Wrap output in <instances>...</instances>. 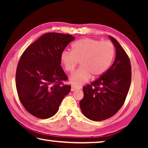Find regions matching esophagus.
Here are the masks:
<instances>
[{"instance_id": "esophagus-1", "label": "esophagus", "mask_w": 148, "mask_h": 148, "mask_svg": "<svg viewBox=\"0 0 148 148\" xmlns=\"http://www.w3.org/2000/svg\"><path fill=\"white\" fill-rule=\"evenodd\" d=\"M77 90V88H75V87H74V86H72V87H71V92H74V91H75V90Z\"/></svg>"}]
</instances>
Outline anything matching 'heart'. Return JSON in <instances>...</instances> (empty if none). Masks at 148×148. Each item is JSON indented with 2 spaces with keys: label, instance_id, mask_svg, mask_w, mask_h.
<instances>
[{
  "label": "heart",
  "instance_id": "1",
  "mask_svg": "<svg viewBox=\"0 0 148 148\" xmlns=\"http://www.w3.org/2000/svg\"><path fill=\"white\" fill-rule=\"evenodd\" d=\"M114 47L110 42L84 38L72 45V51L64 50L60 60L64 69L73 72L80 62L81 68L69 77L73 86L78 87L90 79L98 77L108 70L114 56Z\"/></svg>",
  "mask_w": 148,
  "mask_h": 148
}]
</instances>
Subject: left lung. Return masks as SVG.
<instances>
[{"label":"left lung","mask_w":148,"mask_h":148,"mask_svg":"<svg viewBox=\"0 0 148 148\" xmlns=\"http://www.w3.org/2000/svg\"><path fill=\"white\" fill-rule=\"evenodd\" d=\"M116 50L112 66L100 78L83 88L80 108L87 118L94 121L106 120L114 115L124 104L130 88V60L118 41L109 36Z\"/></svg>","instance_id":"obj_1"}]
</instances>
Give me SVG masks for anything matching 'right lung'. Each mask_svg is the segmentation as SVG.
<instances>
[{
  "mask_svg": "<svg viewBox=\"0 0 148 148\" xmlns=\"http://www.w3.org/2000/svg\"><path fill=\"white\" fill-rule=\"evenodd\" d=\"M75 38L69 34L47 33L26 48L17 67L16 88L21 104L39 119H48L57 112L71 91L62 85L67 77L60 66V54Z\"/></svg>",
  "mask_w": 148,
  "mask_h": 148,
  "instance_id": "obj_1",
  "label": "right lung"
}]
</instances>
